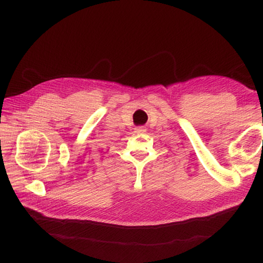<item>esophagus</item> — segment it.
Returning a JSON list of instances; mask_svg holds the SVG:
<instances>
[{"mask_svg":"<svg viewBox=\"0 0 263 263\" xmlns=\"http://www.w3.org/2000/svg\"><path fill=\"white\" fill-rule=\"evenodd\" d=\"M136 132L137 133H145L146 132V128L144 126H139V127L136 128Z\"/></svg>","mask_w":263,"mask_h":263,"instance_id":"esophagus-1","label":"esophagus"}]
</instances>
